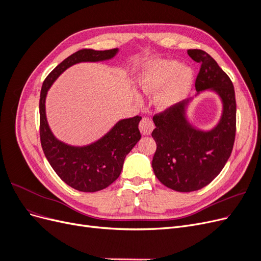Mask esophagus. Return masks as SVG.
Returning a JSON list of instances; mask_svg holds the SVG:
<instances>
[{
  "instance_id": "esophagus-1",
  "label": "esophagus",
  "mask_w": 261,
  "mask_h": 261,
  "mask_svg": "<svg viewBox=\"0 0 261 261\" xmlns=\"http://www.w3.org/2000/svg\"><path fill=\"white\" fill-rule=\"evenodd\" d=\"M153 122L148 117H144L139 123V129L143 135H150L153 129Z\"/></svg>"
}]
</instances>
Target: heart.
Masks as SVG:
<instances>
[{"instance_id":"b5f03b06","label":"heart","mask_w":261,"mask_h":261,"mask_svg":"<svg viewBox=\"0 0 261 261\" xmlns=\"http://www.w3.org/2000/svg\"><path fill=\"white\" fill-rule=\"evenodd\" d=\"M193 70L181 66L175 60H163L148 66L139 78L140 89L146 94H153L162 86L154 99L155 106L165 110L183 100L192 88Z\"/></svg>"}]
</instances>
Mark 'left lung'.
Masks as SVG:
<instances>
[{"label": "left lung", "mask_w": 261, "mask_h": 261, "mask_svg": "<svg viewBox=\"0 0 261 261\" xmlns=\"http://www.w3.org/2000/svg\"><path fill=\"white\" fill-rule=\"evenodd\" d=\"M187 53L201 64L195 82L197 94L208 89L217 92L223 110L210 130L188 122V99L153 116V172L163 185L181 193L198 191L219 175L232 153L236 132V101L230 77L207 52L193 49Z\"/></svg>", "instance_id": "left-lung-1"}]
</instances>
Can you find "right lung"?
<instances>
[{
    "label": "right lung",
    "mask_w": 261,
    "mask_h": 261,
    "mask_svg": "<svg viewBox=\"0 0 261 261\" xmlns=\"http://www.w3.org/2000/svg\"><path fill=\"white\" fill-rule=\"evenodd\" d=\"M117 52L118 49L77 51L52 70L41 88L39 111L44 155L60 178L80 192L101 191L120 176L126 155L141 137L138 129L141 117L137 115L118 121L103 137L88 146H69L55 138L49 127L45 116V97L54 81L68 67L81 62L107 61L114 58Z\"/></svg>",
    "instance_id": "obj_1"
}]
</instances>
